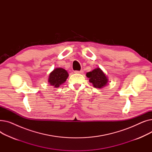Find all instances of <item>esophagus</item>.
Listing matches in <instances>:
<instances>
[{"label": "esophagus", "mask_w": 152, "mask_h": 152, "mask_svg": "<svg viewBox=\"0 0 152 152\" xmlns=\"http://www.w3.org/2000/svg\"><path fill=\"white\" fill-rule=\"evenodd\" d=\"M75 73H78V74H83L84 73V71L81 70V71H75Z\"/></svg>", "instance_id": "34e87169"}]
</instances>
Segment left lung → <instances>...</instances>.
I'll list each match as a JSON object with an SVG mask.
<instances>
[{
  "label": "left lung",
  "instance_id": "left-lung-1",
  "mask_svg": "<svg viewBox=\"0 0 152 152\" xmlns=\"http://www.w3.org/2000/svg\"><path fill=\"white\" fill-rule=\"evenodd\" d=\"M89 81L95 88L102 89L106 86L108 83V79L106 75L100 68H97L92 71L86 73Z\"/></svg>",
  "mask_w": 152,
  "mask_h": 152
}]
</instances>
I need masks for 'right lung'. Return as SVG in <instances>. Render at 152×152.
<instances>
[{
	"label": "right lung",
	"mask_w": 152,
	"mask_h": 152,
	"mask_svg": "<svg viewBox=\"0 0 152 152\" xmlns=\"http://www.w3.org/2000/svg\"><path fill=\"white\" fill-rule=\"evenodd\" d=\"M69 75L66 70L62 68H56L49 74L48 83L54 87H59L65 83Z\"/></svg>",
	"instance_id": "1"
}]
</instances>
